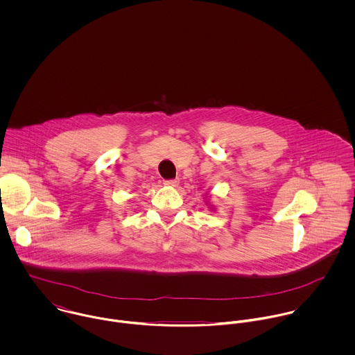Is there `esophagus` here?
Masks as SVG:
<instances>
[{"label": "esophagus", "instance_id": "esophagus-1", "mask_svg": "<svg viewBox=\"0 0 355 355\" xmlns=\"http://www.w3.org/2000/svg\"><path fill=\"white\" fill-rule=\"evenodd\" d=\"M164 184H165V186H171V187H175V186H178V184H179V180H178V179L165 180V182H164Z\"/></svg>", "mask_w": 355, "mask_h": 355}]
</instances>
